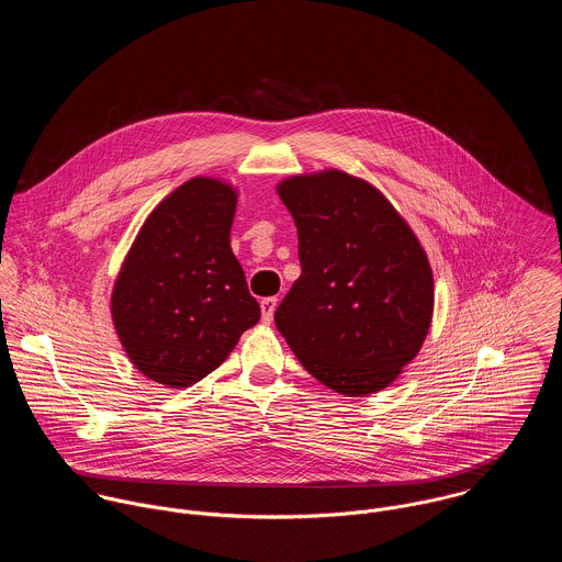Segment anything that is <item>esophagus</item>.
<instances>
[{
	"mask_svg": "<svg viewBox=\"0 0 562 562\" xmlns=\"http://www.w3.org/2000/svg\"><path fill=\"white\" fill-rule=\"evenodd\" d=\"M277 303H279V299H277V296H268V299H263V301H261V321H272L274 310H277Z\"/></svg>",
	"mask_w": 562,
	"mask_h": 562,
	"instance_id": "34e87169",
	"label": "esophagus"
}]
</instances>
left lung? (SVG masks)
I'll use <instances>...</instances> for the list:
<instances>
[{"instance_id":"left-lung-1","label":"left lung","mask_w":562,"mask_h":562,"mask_svg":"<svg viewBox=\"0 0 562 562\" xmlns=\"http://www.w3.org/2000/svg\"><path fill=\"white\" fill-rule=\"evenodd\" d=\"M277 194L299 229L303 268L274 312L279 333L337 394L390 387L432 322L424 246L376 186L339 168L292 175Z\"/></svg>"}]
</instances>
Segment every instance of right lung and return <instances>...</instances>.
Masks as SVG:
<instances>
[{
  "mask_svg": "<svg viewBox=\"0 0 562 562\" xmlns=\"http://www.w3.org/2000/svg\"><path fill=\"white\" fill-rule=\"evenodd\" d=\"M238 190L192 177L161 199L116 274L110 314L134 368L183 390L214 372L259 321L232 250Z\"/></svg>",
  "mask_w": 562,
  "mask_h": 562,
  "instance_id": "1",
  "label": "right lung"
}]
</instances>
